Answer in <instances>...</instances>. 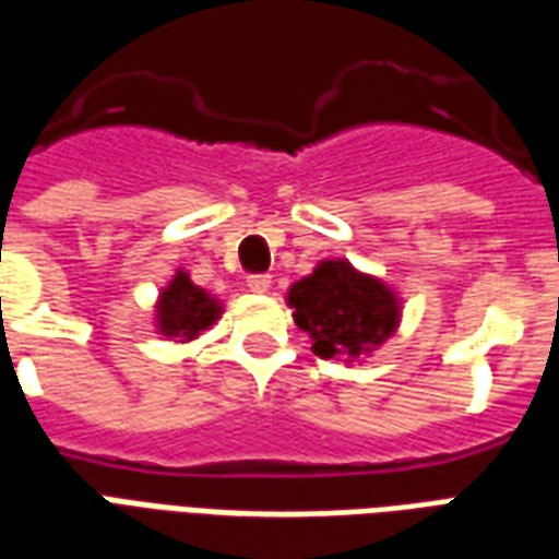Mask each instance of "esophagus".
<instances>
[{
    "label": "esophagus",
    "instance_id": "1",
    "mask_svg": "<svg viewBox=\"0 0 559 559\" xmlns=\"http://www.w3.org/2000/svg\"><path fill=\"white\" fill-rule=\"evenodd\" d=\"M272 287V278L263 275V272H257V275H248V290L251 293H266Z\"/></svg>",
    "mask_w": 559,
    "mask_h": 559
}]
</instances>
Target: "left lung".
I'll return each instance as SVG.
<instances>
[{"instance_id": "8db88e82", "label": "left lung", "mask_w": 559, "mask_h": 559, "mask_svg": "<svg viewBox=\"0 0 559 559\" xmlns=\"http://www.w3.org/2000/svg\"><path fill=\"white\" fill-rule=\"evenodd\" d=\"M296 326L311 335L320 359H356L395 332L399 302L383 281L362 275L347 260H323L293 284Z\"/></svg>"}]
</instances>
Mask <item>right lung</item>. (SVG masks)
Listing matches in <instances>:
<instances>
[{"label": "right lung", "mask_w": 559, "mask_h": 559, "mask_svg": "<svg viewBox=\"0 0 559 559\" xmlns=\"http://www.w3.org/2000/svg\"><path fill=\"white\" fill-rule=\"evenodd\" d=\"M221 314V305L179 272L158 299V329L167 338L194 341Z\"/></svg>", "instance_id": "obj_1"}]
</instances>
